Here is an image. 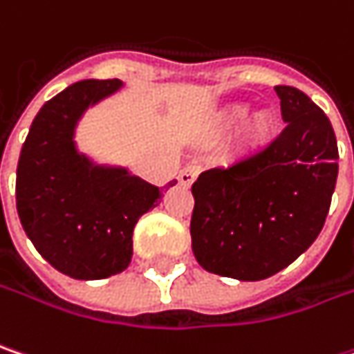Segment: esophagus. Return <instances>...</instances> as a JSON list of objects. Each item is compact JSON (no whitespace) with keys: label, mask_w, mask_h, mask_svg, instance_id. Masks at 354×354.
I'll list each match as a JSON object with an SVG mask.
<instances>
[{"label":"esophagus","mask_w":354,"mask_h":354,"mask_svg":"<svg viewBox=\"0 0 354 354\" xmlns=\"http://www.w3.org/2000/svg\"><path fill=\"white\" fill-rule=\"evenodd\" d=\"M198 174H200V166H196V164H190V166H186V168L178 174V180H180V184H182V186H190V184L196 180Z\"/></svg>","instance_id":"1"}]
</instances>
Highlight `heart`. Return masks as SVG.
<instances>
[{"instance_id":"1","label":"heart","mask_w":354,"mask_h":354,"mask_svg":"<svg viewBox=\"0 0 354 354\" xmlns=\"http://www.w3.org/2000/svg\"><path fill=\"white\" fill-rule=\"evenodd\" d=\"M246 115H248L246 104H230V106H224L222 110L216 112L212 126L218 134H224V132L234 130L236 126H240L241 122L246 119ZM274 130H277V120L270 112L252 114L242 124V130H240V148L244 152H250V154L264 150L272 142Z\"/></svg>"}]
</instances>
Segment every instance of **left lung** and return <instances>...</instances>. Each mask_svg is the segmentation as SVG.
<instances>
[{
	"label": "left lung",
	"instance_id": "1",
	"mask_svg": "<svg viewBox=\"0 0 354 354\" xmlns=\"http://www.w3.org/2000/svg\"><path fill=\"white\" fill-rule=\"evenodd\" d=\"M286 128L262 152L192 184L198 264L239 281L268 279L317 240L339 174L330 120L308 95L277 86Z\"/></svg>",
	"mask_w": 354,
	"mask_h": 354
}]
</instances>
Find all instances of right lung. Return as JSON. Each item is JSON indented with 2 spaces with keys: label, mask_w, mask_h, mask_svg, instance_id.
<instances>
[{
  "label": "right lung",
  "mask_w": 354,
  "mask_h": 354,
  "mask_svg": "<svg viewBox=\"0 0 354 354\" xmlns=\"http://www.w3.org/2000/svg\"><path fill=\"white\" fill-rule=\"evenodd\" d=\"M120 86V80H84L46 102L17 162L15 204L28 239L55 270L77 281L126 270L136 222L162 198L154 184L124 168L94 166L75 150L80 115Z\"/></svg>",
  "instance_id": "obj_1"
}]
</instances>
